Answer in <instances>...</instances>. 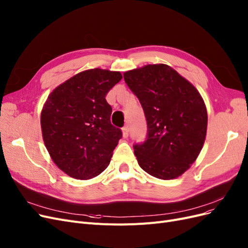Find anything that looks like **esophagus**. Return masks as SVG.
Returning <instances> with one entry per match:
<instances>
[{"instance_id": "34e87169", "label": "esophagus", "mask_w": 248, "mask_h": 248, "mask_svg": "<svg viewBox=\"0 0 248 248\" xmlns=\"http://www.w3.org/2000/svg\"><path fill=\"white\" fill-rule=\"evenodd\" d=\"M123 137L124 138H127V137H129V126L127 125L123 127Z\"/></svg>"}]
</instances>
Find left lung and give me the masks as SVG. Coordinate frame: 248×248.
Masks as SVG:
<instances>
[{"label": "left lung", "mask_w": 248, "mask_h": 248, "mask_svg": "<svg viewBox=\"0 0 248 248\" xmlns=\"http://www.w3.org/2000/svg\"><path fill=\"white\" fill-rule=\"evenodd\" d=\"M147 121V140L134 152L149 175L172 180L190 169L203 147L207 111L197 89L167 64H148L124 73Z\"/></svg>", "instance_id": "1"}]
</instances>
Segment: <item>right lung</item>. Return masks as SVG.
Returning a JSON list of instances; mask_svg holds the SVG:
<instances>
[{
  "label": "right lung",
  "mask_w": 248,
  "mask_h": 248,
  "mask_svg": "<svg viewBox=\"0 0 248 248\" xmlns=\"http://www.w3.org/2000/svg\"><path fill=\"white\" fill-rule=\"evenodd\" d=\"M119 71H81L54 89L41 113L42 135L54 163L71 178L89 180L108 166L122 131L110 123L105 99Z\"/></svg>",
  "instance_id": "add662e5"
}]
</instances>
